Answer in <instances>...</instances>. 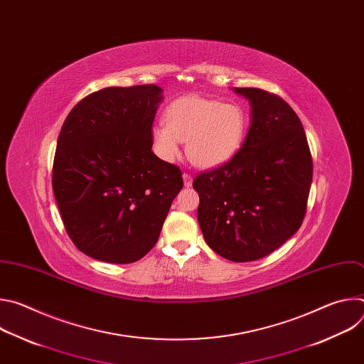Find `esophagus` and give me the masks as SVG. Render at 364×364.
I'll use <instances>...</instances> for the list:
<instances>
[{"mask_svg":"<svg viewBox=\"0 0 364 364\" xmlns=\"http://www.w3.org/2000/svg\"><path fill=\"white\" fill-rule=\"evenodd\" d=\"M183 180H184V186H186V187H190V186H191V183H193L191 176H190V174H187V173H184V174H183Z\"/></svg>","mask_w":364,"mask_h":364,"instance_id":"obj_1","label":"esophagus"}]
</instances>
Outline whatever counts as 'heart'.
I'll return each mask as SVG.
<instances>
[{
    "label": "heart",
    "instance_id": "obj_1",
    "mask_svg": "<svg viewBox=\"0 0 364 364\" xmlns=\"http://www.w3.org/2000/svg\"><path fill=\"white\" fill-rule=\"evenodd\" d=\"M166 124L152 128V144L159 157L173 161L186 141L188 160L198 168H216L239 151L247 128L245 109L237 102H219L198 95L183 96L170 103Z\"/></svg>",
    "mask_w": 364,
    "mask_h": 364
}]
</instances>
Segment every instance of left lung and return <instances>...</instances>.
Wrapping results in <instances>:
<instances>
[{
  "mask_svg": "<svg viewBox=\"0 0 364 364\" xmlns=\"http://www.w3.org/2000/svg\"><path fill=\"white\" fill-rule=\"evenodd\" d=\"M250 103L242 148L193 181L205 243L232 262H250L282 246L299 229L313 181L304 127L288 103L255 87H233Z\"/></svg>",
  "mask_w": 364,
  "mask_h": 364,
  "instance_id": "1",
  "label": "left lung"
}]
</instances>
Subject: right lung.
I'll use <instances>...</instances> for the list:
<instances>
[{
  "instance_id": "add662e5",
  "label": "right lung",
  "mask_w": 364,
  "mask_h": 364,
  "mask_svg": "<svg viewBox=\"0 0 364 364\" xmlns=\"http://www.w3.org/2000/svg\"><path fill=\"white\" fill-rule=\"evenodd\" d=\"M163 99L157 85L105 87L63 122L51 183L68 235L97 261L132 264L145 256L183 188L178 167L151 149Z\"/></svg>"
}]
</instances>
